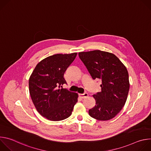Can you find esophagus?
I'll return each mask as SVG.
<instances>
[{"label": "esophagus", "mask_w": 151, "mask_h": 151, "mask_svg": "<svg viewBox=\"0 0 151 151\" xmlns=\"http://www.w3.org/2000/svg\"><path fill=\"white\" fill-rule=\"evenodd\" d=\"M79 97L81 98V99H84L85 97H87L88 96V93H84L83 94H79Z\"/></svg>", "instance_id": "obj_1"}]
</instances>
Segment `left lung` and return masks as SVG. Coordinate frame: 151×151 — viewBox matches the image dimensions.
Segmentation results:
<instances>
[{
  "label": "left lung",
  "mask_w": 151,
  "mask_h": 151,
  "mask_svg": "<svg viewBox=\"0 0 151 151\" xmlns=\"http://www.w3.org/2000/svg\"><path fill=\"white\" fill-rule=\"evenodd\" d=\"M93 79H100L101 91L93 95L96 105L89 110L92 118L107 121L124 106L130 88L127 68L114 54L94 50L78 54Z\"/></svg>",
  "instance_id": "1"
}]
</instances>
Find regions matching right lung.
<instances>
[{
	"label": "right lung",
	"instance_id": "add662e5",
	"mask_svg": "<svg viewBox=\"0 0 151 151\" xmlns=\"http://www.w3.org/2000/svg\"><path fill=\"white\" fill-rule=\"evenodd\" d=\"M76 55V52L58 54L42 60L29 78V92L36 109L50 121L69 117L78 101L77 93L62 88V85L67 83L64 74Z\"/></svg>",
	"mask_w": 151,
	"mask_h": 151
}]
</instances>
